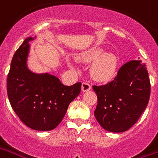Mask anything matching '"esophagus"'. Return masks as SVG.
<instances>
[{"label":"esophagus","mask_w":158,"mask_h":158,"mask_svg":"<svg viewBox=\"0 0 158 158\" xmlns=\"http://www.w3.org/2000/svg\"><path fill=\"white\" fill-rule=\"evenodd\" d=\"M91 85L86 82L82 83V91L83 92H87V91L90 90Z\"/></svg>","instance_id":"obj_1"}]
</instances>
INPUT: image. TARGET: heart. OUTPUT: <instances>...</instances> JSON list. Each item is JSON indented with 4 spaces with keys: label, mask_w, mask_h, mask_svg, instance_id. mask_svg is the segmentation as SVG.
I'll list each match as a JSON object with an SVG mask.
<instances>
[{
    "label": "heart",
    "mask_w": 158,
    "mask_h": 158,
    "mask_svg": "<svg viewBox=\"0 0 158 158\" xmlns=\"http://www.w3.org/2000/svg\"><path fill=\"white\" fill-rule=\"evenodd\" d=\"M79 61L85 64H92L89 69L91 77L100 82L111 79L115 74L117 58L114 54L106 52L100 47H94L82 52L78 57Z\"/></svg>",
    "instance_id": "1"
}]
</instances>
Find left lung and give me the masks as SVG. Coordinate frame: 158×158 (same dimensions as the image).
<instances>
[{
  "instance_id": "8db88e82",
  "label": "left lung",
  "mask_w": 158,
  "mask_h": 158,
  "mask_svg": "<svg viewBox=\"0 0 158 158\" xmlns=\"http://www.w3.org/2000/svg\"><path fill=\"white\" fill-rule=\"evenodd\" d=\"M98 104L94 116L110 132L129 130L148 106L151 84L146 64L131 60L122 65L115 79L105 85H93Z\"/></svg>"
}]
</instances>
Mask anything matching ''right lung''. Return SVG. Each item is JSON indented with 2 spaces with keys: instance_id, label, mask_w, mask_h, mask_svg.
<instances>
[{
  "instance_id": "right-lung-1",
  "label": "right lung",
  "mask_w": 158,
  "mask_h": 158,
  "mask_svg": "<svg viewBox=\"0 0 158 158\" xmlns=\"http://www.w3.org/2000/svg\"><path fill=\"white\" fill-rule=\"evenodd\" d=\"M28 37L14 54L7 75L8 99L15 113L27 127L51 131L58 127L68 107L80 93L81 83L66 86L49 73H34L27 69Z\"/></svg>"
}]
</instances>
